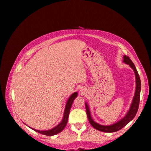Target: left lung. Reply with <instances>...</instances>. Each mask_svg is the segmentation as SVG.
Listing matches in <instances>:
<instances>
[{
    "label": "left lung",
    "instance_id": "8db88e82",
    "mask_svg": "<svg viewBox=\"0 0 151 151\" xmlns=\"http://www.w3.org/2000/svg\"><path fill=\"white\" fill-rule=\"evenodd\" d=\"M123 58H124L123 62L125 63L129 64V65L133 69L134 73H135L136 80V88L135 95H134V97L132 103L131 104L130 110L129 112L127 113V114L125 115L124 117L122 119L121 121L117 122V123L112 125H110V126H103V125L99 124L97 123H95V122L93 121V120L91 119L88 106L87 104L85 103L86 114H87L88 120L89 121V123H90V124H91V126L93 128H95V129L102 131V132H114L123 129L124 126H126V125L129 123L130 121H132L134 119V117H135V115H136L137 110H138V108H139V101H140V91H141V81H140L139 74L137 71V69L136 68L135 65H134V64L132 62V60L130 59V58L129 56H124Z\"/></svg>",
    "mask_w": 151,
    "mask_h": 151
}]
</instances>
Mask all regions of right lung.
Masks as SVG:
<instances>
[{"instance_id": "add662e5", "label": "right lung", "mask_w": 151, "mask_h": 151, "mask_svg": "<svg viewBox=\"0 0 151 151\" xmlns=\"http://www.w3.org/2000/svg\"><path fill=\"white\" fill-rule=\"evenodd\" d=\"M77 95H78V93L76 92L74 93L73 94L70 95V97H69V100L67 101V102L66 104L65 111H64L63 119H62V122H61V123L58 125H57L55 128H54V129H51V130H45V131L37 130H35L34 129H32L38 133H40L41 134H43V135L48 136H54V135H55V134H57L60 133V132H62L64 128L65 127L66 124L67 123V121H68V117H69L70 107H71L72 104L74 101V99L77 97Z\"/></svg>"}]
</instances>
